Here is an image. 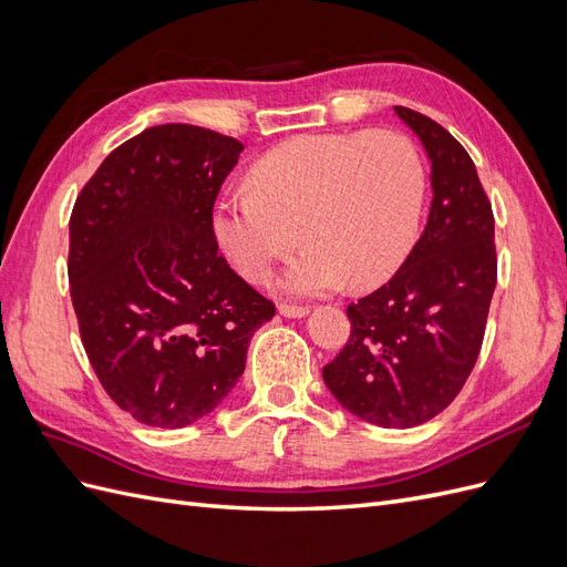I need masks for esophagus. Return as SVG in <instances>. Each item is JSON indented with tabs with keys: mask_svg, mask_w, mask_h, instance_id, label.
Returning <instances> with one entry per match:
<instances>
[{
	"mask_svg": "<svg viewBox=\"0 0 567 567\" xmlns=\"http://www.w3.org/2000/svg\"><path fill=\"white\" fill-rule=\"evenodd\" d=\"M307 312V307H302V305H279V315H284V317H288V319H300V317H305Z\"/></svg>",
	"mask_w": 567,
	"mask_h": 567,
	"instance_id": "esophagus-1",
	"label": "esophagus"
}]
</instances>
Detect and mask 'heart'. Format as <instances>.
Listing matches in <instances>:
<instances>
[{
  "label": "heart",
  "mask_w": 567,
  "mask_h": 567,
  "mask_svg": "<svg viewBox=\"0 0 567 567\" xmlns=\"http://www.w3.org/2000/svg\"><path fill=\"white\" fill-rule=\"evenodd\" d=\"M250 192L215 205L213 231L236 271L260 284L298 246L288 290L319 296L350 279L392 277L414 248L425 173L402 132L300 134L271 148L248 175Z\"/></svg>",
  "instance_id": "1"
}]
</instances>
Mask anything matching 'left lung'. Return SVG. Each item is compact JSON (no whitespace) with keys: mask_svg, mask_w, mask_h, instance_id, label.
Instances as JSON below:
<instances>
[{"mask_svg":"<svg viewBox=\"0 0 567 567\" xmlns=\"http://www.w3.org/2000/svg\"><path fill=\"white\" fill-rule=\"evenodd\" d=\"M433 163L427 225L394 277L348 305L350 338L323 383L354 416L414 427L447 409L477 362L496 286L492 203L433 117L394 106Z\"/></svg>","mask_w":567,"mask_h":567,"instance_id":"left-lung-1","label":"left lung"}]
</instances>
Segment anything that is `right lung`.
Wrapping results in <instances>:
<instances>
[{"instance_id":"1","label":"right lung","mask_w":567,"mask_h":567,"mask_svg":"<svg viewBox=\"0 0 567 567\" xmlns=\"http://www.w3.org/2000/svg\"><path fill=\"white\" fill-rule=\"evenodd\" d=\"M241 151L215 130L148 127L109 153L73 205L82 346L109 398L144 425L210 414L277 312L217 252L213 208Z\"/></svg>"}]
</instances>
